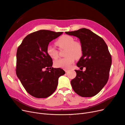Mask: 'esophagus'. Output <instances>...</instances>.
<instances>
[{
	"instance_id": "esophagus-1",
	"label": "esophagus",
	"mask_w": 125,
	"mask_h": 125,
	"mask_svg": "<svg viewBox=\"0 0 125 125\" xmlns=\"http://www.w3.org/2000/svg\"><path fill=\"white\" fill-rule=\"evenodd\" d=\"M63 70H64V71H65L66 72V73H67V72H68V71H69V70H68V69H64Z\"/></svg>"
}]
</instances>
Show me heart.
<instances>
[{
    "label": "heart",
    "instance_id": "b5f03b06",
    "mask_svg": "<svg viewBox=\"0 0 125 125\" xmlns=\"http://www.w3.org/2000/svg\"><path fill=\"white\" fill-rule=\"evenodd\" d=\"M60 50L65 49V57L57 59L54 61V66L57 68L63 69L69 68L74 60L75 57L80 58L82 55L83 47L79 41H75L73 36L68 35H63L57 40L56 42ZM47 55L53 59L59 57V51L52 46L48 45L46 48Z\"/></svg>",
    "mask_w": 125,
    "mask_h": 125
}]
</instances>
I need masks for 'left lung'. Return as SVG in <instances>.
Here are the masks:
<instances>
[{"mask_svg": "<svg viewBox=\"0 0 125 125\" xmlns=\"http://www.w3.org/2000/svg\"><path fill=\"white\" fill-rule=\"evenodd\" d=\"M80 39L82 56L77 63L81 70H75L77 75L71 81L74 91L82 97H92L99 93L107 83L112 64V57L104 40L91 30L82 28L66 32Z\"/></svg>", "mask_w": 125, "mask_h": 125, "instance_id": "8db88e82", "label": "left lung"}]
</instances>
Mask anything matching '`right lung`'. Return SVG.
<instances>
[{
    "mask_svg": "<svg viewBox=\"0 0 125 125\" xmlns=\"http://www.w3.org/2000/svg\"><path fill=\"white\" fill-rule=\"evenodd\" d=\"M62 33L39 30L26 36L18 48L16 74L26 92L34 97L51 95L59 77L65 73L61 68L52 67V60L46 52L50 42Z\"/></svg>",
    "mask_w": 125,
    "mask_h": 125,
    "instance_id": "add662e5",
    "label": "right lung"
}]
</instances>
